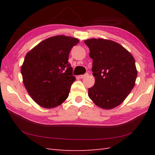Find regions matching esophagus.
<instances>
[{"label": "esophagus", "mask_w": 155, "mask_h": 155, "mask_svg": "<svg viewBox=\"0 0 155 155\" xmlns=\"http://www.w3.org/2000/svg\"><path fill=\"white\" fill-rule=\"evenodd\" d=\"M87 75H88V73H86L85 74H83V75H78V78H83L85 77H87Z\"/></svg>", "instance_id": "obj_1"}]
</instances>
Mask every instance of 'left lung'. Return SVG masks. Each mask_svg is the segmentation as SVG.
Listing matches in <instances>:
<instances>
[{"label":"left lung","instance_id":"1","mask_svg":"<svg viewBox=\"0 0 155 155\" xmlns=\"http://www.w3.org/2000/svg\"><path fill=\"white\" fill-rule=\"evenodd\" d=\"M93 59L94 86L88 88V97L104 109L120 104L135 84V61L129 52L117 42L103 38L84 41Z\"/></svg>","mask_w":155,"mask_h":155}]
</instances>
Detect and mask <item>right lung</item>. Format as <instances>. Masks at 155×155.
<instances>
[{
	"label": "right lung",
	"mask_w": 155,
	"mask_h": 155,
	"mask_svg": "<svg viewBox=\"0 0 155 155\" xmlns=\"http://www.w3.org/2000/svg\"><path fill=\"white\" fill-rule=\"evenodd\" d=\"M77 38L58 35L45 39L26 54L21 67L23 83L36 103L46 108L61 104L75 81L68 63Z\"/></svg>",
	"instance_id": "obj_1"
}]
</instances>
